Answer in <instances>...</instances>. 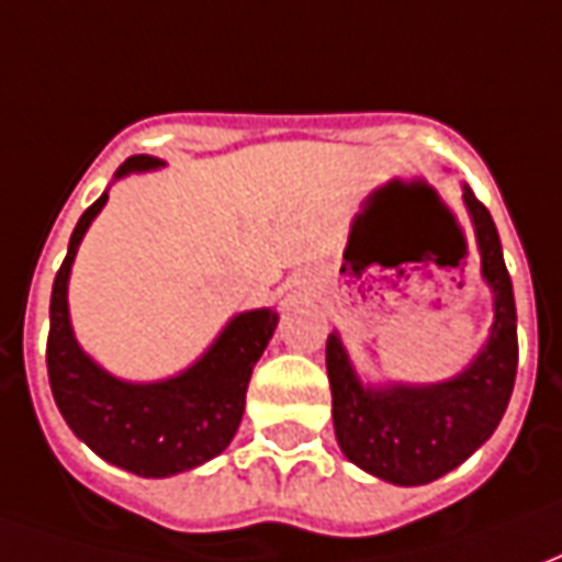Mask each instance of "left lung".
Segmentation results:
<instances>
[{"mask_svg":"<svg viewBox=\"0 0 562 562\" xmlns=\"http://www.w3.org/2000/svg\"><path fill=\"white\" fill-rule=\"evenodd\" d=\"M482 280L494 294V325L470 364L442 382H361L334 330L325 349L334 434L342 454L382 482L415 487L442 479L482 448L503 418L518 373V316L499 234L491 213L463 186Z\"/></svg>","mask_w":562,"mask_h":562,"instance_id":"left-lung-1","label":"left lung"}]
</instances>
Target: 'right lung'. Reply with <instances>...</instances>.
<instances>
[{
	"mask_svg": "<svg viewBox=\"0 0 562 562\" xmlns=\"http://www.w3.org/2000/svg\"><path fill=\"white\" fill-rule=\"evenodd\" d=\"M159 168H165V161L156 156H132L120 165L114 180ZM104 204L108 189L75 225L68 256L54 280L47 337L50 391L71 434L99 458L140 479H168L195 470L228 448L244 418L252 367L268 349L280 313L261 306L232 316L195 364L177 376L132 382L108 373L83 352L68 313L71 265L83 234L90 232Z\"/></svg>",
	"mask_w": 562,
	"mask_h": 562,
	"instance_id": "add662e5",
	"label": "right lung"
}]
</instances>
